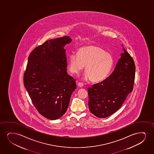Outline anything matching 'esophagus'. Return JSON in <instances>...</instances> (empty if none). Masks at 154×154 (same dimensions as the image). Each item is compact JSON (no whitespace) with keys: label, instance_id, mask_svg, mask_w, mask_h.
<instances>
[{"label":"esophagus","instance_id":"34e87169","mask_svg":"<svg viewBox=\"0 0 154 154\" xmlns=\"http://www.w3.org/2000/svg\"><path fill=\"white\" fill-rule=\"evenodd\" d=\"M78 85L79 86L80 88H82V87H83V84L82 83L79 82V83H78Z\"/></svg>","mask_w":154,"mask_h":154}]
</instances>
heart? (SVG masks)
Segmentation results:
<instances>
[{"mask_svg": "<svg viewBox=\"0 0 154 154\" xmlns=\"http://www.w3.org/2000/svg\"><path fill=\"white\" fill-rule=\"evenodd\" d=\"M113 65V59L109 53L100 47L91 45L79 49L78 54L72 53L69 58V69L78 74L85 66L84 80L92 79L94 82L105 80Z\"/></svg>", "mask_w": 154, "mask_h": 154, "instance_id": "b5f03b06", "label": "heart"}]
</instances>
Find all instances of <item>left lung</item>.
<instances>
[{
  "instance_id": "left-lung-1",
  "label": "left lung",
  "mask_w": 154,
  "mask_h": 154,
  "mask_svg": "<svg viewBox=\"0 0 154 154\" xmlns=\"http://www.w3.org/2000/svg\"><path fill=\"white\" fill-rule=\"evenodd\" d=\"M122 46V53L111 75L88 88V107L96 117L106 118L115 113L132 92L135 66L132 58Z\"/></svg>"
}]
</instances>
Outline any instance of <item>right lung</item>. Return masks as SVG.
Listing matches in <instances>:
<instances>
[{"label": "right lung", "mask_w": 154, "mask_h": 154, "mask_svg": "<svg viewBox=\"0 0 154 154\" xmlns=\"http://www.w3.org/2000/svg\"><path fill=\"white\" fill-rule=\"evenodd\" d=\"M71 42L68 36L46 41L36 47L28 58L24 85L35 108L49 120L64 115L76 89L75 80L66 72L64 46Z\"/></svg>", "instance_id": "add662e5"}]
</instances>
